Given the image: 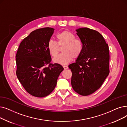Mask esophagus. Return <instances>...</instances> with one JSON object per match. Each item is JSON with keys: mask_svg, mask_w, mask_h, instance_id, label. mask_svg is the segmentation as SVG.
<instances>
[{"mask_svg": "<svg viewBox=\"0 0 127 127\" xmlns=\"http://www.w3.org/2000/svg\"><path fill=\"white\" fill-rule=\"evenodd\" d=\"M63 68L65 70V69H67L68 68V66H66V65H64L63 66Z\"/></svg>", "mask_w": 127, "mask_h": 127, "instance_id": "1", "label": "esophagus"}]
</instances>
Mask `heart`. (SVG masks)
<instances>
[{"instance_id": "heart-1", "label": "heart", "mask_w": 127, "mask_h": 127, "mask_svg": "<svg viewBox=\"0 0 127 127\" xmlns=\"http://www.w3.org/2000/svg\"><path fill=\"white\" fill-rule=\"evenodd\" d=\"M75 35L68 31L61 32L57 35L58 43L50 40L47 45L48 50L51 56L57 57L60 52V48L63 47L62 54L53 60L55 63L62 65L66 64L72 61L73 58H78L83 51V43L80 39L75 38Z\"/></svg>"}]
</instances>
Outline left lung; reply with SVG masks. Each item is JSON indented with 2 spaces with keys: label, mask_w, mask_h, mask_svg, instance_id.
Listing matches in <instances>:
<instances>
[{
  "label": "left lung",
  "mask_w": 127,
  "mask_h": 127,
  "mask_svg": "<svg viewBox=\"0 0 127 127\" xmlns=\"http://www.w3.org/2000/svg\"><path fill=\"white\" fill-rule=\"evenodd\" d=\"M76 32L84 48L76 62L68 65L72 73L71 84L75 92L87 96L98 89L109 73V48L95 30L85 27Z\"/></svg>",
  "instance_id": "1"
}]
</instances>
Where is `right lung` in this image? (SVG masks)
<instances>
[{"mask_svg": "<svg viewBox=\"0 0 127 127\" xmlns=\"http://www.w3.org/2000/svg\"><path fill=\"white\" fill-rule=\"evenodd\" d=\"M54 29L45 27L32 31L21 41L15 56L16 74L25 90L43 97L53 91L64 68L51 63L47 45Z\"/></svg>", "mask_w": 127, "mask_h": 127, "instance_id": "1", "label": "right lung"}]
</instances>
